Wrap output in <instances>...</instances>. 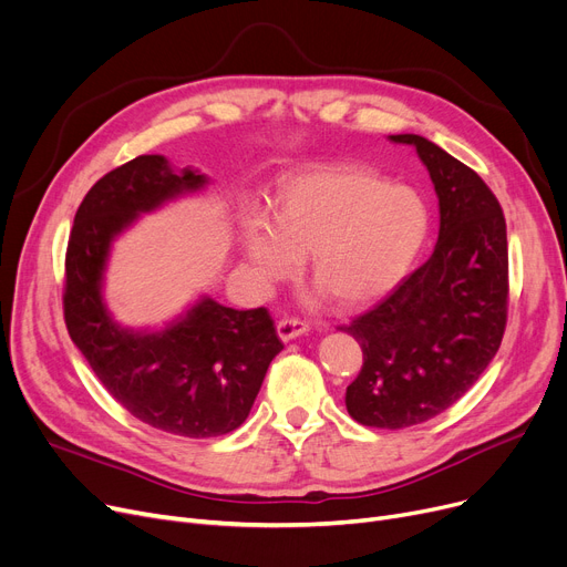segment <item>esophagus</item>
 Listing matches in <instances>:
<instances>
[{
	"label": "esophagus",
	"mask_w": 567,
	"mask_h": 567,
	"mask_svg": "<svg viewBox=\"0 0 567 567\" xmlns=\"http://www.w3.org/2000/svg\"><path fill=\"white\" fill-rule=\"evenodd\" d=\"M310 331V323L301 319H280L278 321V336L282 342H289L293 338H299Z\"/></svg>",
	"instance_id": "obj_1"
}]
</instances>
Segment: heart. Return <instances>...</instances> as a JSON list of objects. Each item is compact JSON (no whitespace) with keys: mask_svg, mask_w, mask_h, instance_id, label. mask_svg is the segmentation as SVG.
<instances>
[{"mask_svg":"<svg viewBox=\"0 0 567 567\" xmlns=\"http://www.w3.org/2000/svg\"><path fill=\"white\" fill-rule=\"evenodd\" d=\"M430 231L423 197L365 167H323L282 184L274 216L248 212L238 244L252 271L274 282L310 252L319 285L347 308L391 291Z\"/></svg>","mask_w":567,"mask_h":567,"instance_id":"b5f03b06","label":"heart"}]
</instances>
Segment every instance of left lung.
Returning <instances> with one entry per match:
<instances>
[{"label": "left lung", "mask_w": 567, "mask_h": 567, "mask_svg": "<svg viewBox=\"0 0 567 567\" xmlns=\"http://www.w3.org/2000/svg\"><path fill=\"white\" fill-rule=\"evenodd\" d=\"M411 144L439 197V241L347 331L363 368L347 385L353 421L379 430L421 425L453 406L496 355L508 319V234L501 204L471 167L421 135Z\"/></svg>", "instance_id": "obj_1"}]
</instances>
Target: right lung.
<instances>
[{"instance_id":"obj_1","label":"right lung","mask_w":567,"mask_h":567,"mask_svg":"<svg viewBox=\"0 0 567 567\" xmlns=\"http://www.w3.org/2000/svg\"><path fill=\"white\" fill-rule=\"evenodd\" d=\"M199 169L137 156L107 172L78 208L66 250L64 319L105 391L161 432L208 439L241 425L282 342L266 308L234 310L202 296L161 331L116 323L103 301L114 238L142 214L202 190Z\"/></svg>"}]
</instances>
